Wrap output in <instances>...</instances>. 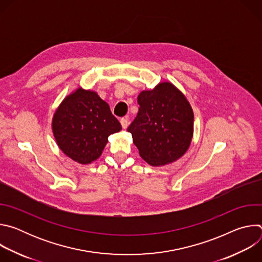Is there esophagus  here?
Instances as JSON below:
<instances>
[{
  "label": "esophagus",
  "mask_w": 262,
  "mask_h": 262,
  "mask_svg": "<svg viewBox=\"0 0 262 262\" xmlns=\"http://www.w3.org/2000/svg\"><path fill=\"white\" fill-rule=\"evenodd\" d=\"M120 122H121V125H122V127L125 129V128H127V126H128V119L125 117V118H121V120H120Z\"/></svg>",
  "instance_id": "34e87169"
}]
</instances>
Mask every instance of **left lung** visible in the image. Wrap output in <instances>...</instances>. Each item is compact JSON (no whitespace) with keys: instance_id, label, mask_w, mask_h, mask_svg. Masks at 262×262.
Segmentation results:
<instances>
[{"instance_id":"8db88e82","label":"left lung","mask_w":262,"mask_h":262,"mask_svg":"<svg viewBox=\"0 0 262 262\" xmlns=\"http://www.w3.org/2000/svg\"><path fill=\"white\" fill-rule=\"evenodd\" d=\"M138 115L127 132L140 157L151 166H164L188 150L194 133L190 102L172 83L163 82L138 96Z\"/></svg>"}]
</instances>
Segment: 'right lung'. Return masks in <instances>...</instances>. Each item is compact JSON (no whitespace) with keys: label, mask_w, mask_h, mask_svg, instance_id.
<instances>
[{"label":"right lung","mask_w":262,"mask_h":262,"mask_svg":"<svg viewBox=\"0 0 262 262\" xmlns=\"http://www.w3.org/2000/svg\"><path fill=\"white\" fill-rule=\"evenodd\" d=\"M52 129L63 154L87 165L101 156L107 137L120 132L121 124L95 91L79 87L56 110Z\"/></svg>","instance_id":"add662e5"}]
</instances>
